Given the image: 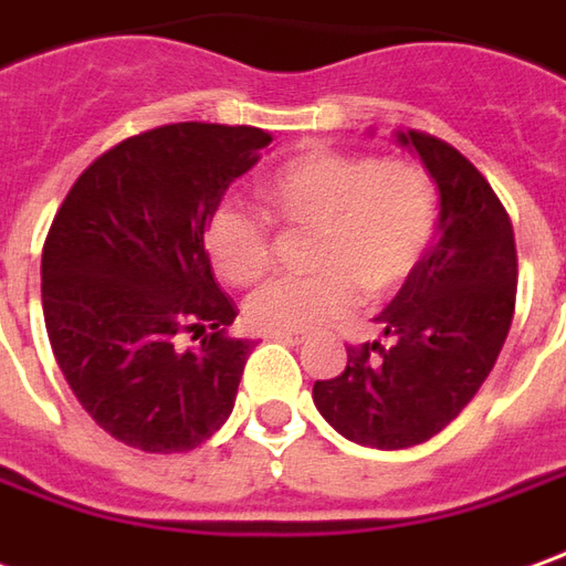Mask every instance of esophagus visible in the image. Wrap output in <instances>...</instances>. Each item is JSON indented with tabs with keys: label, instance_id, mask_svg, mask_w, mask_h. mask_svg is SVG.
I'll return each mask as SVG.
<instances>
[{
	"label": "esophagus",
	"instance_id": "1",
	"mask_svg": "<svg viewBox=\"0 0 566 566\" xmlns=\"http://www.w3.org/2000/svg\"><path fill=\"white\" fill-rule=\"evenodd\" d=\"M272 339H279V343H287V346H300L303 343V334H296V331H282V334H270Z\"/></svg>",
	"mask_w": 566,
	"mask_h": 566
}]
</instances>
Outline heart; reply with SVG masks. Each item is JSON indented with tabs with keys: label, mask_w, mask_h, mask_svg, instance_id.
I'll return each instance as SVG.
<instances>
[{
	"label": "heart",
	"mask_w": 566,
	"mask_h": 566,
	"mask_svg": "<svg viewBox=\"0 0 566 566\" xmlns=\"http://www.w3.org/2000/svg\"><path fill=\"white\" fill-rule=\"evenodd\" d=\"M272 220L312 229L306 279H275L244 300V322L263 334L306 331L355 310L361 287L389 296L417 272L438 227V196L413 161L312 149L263 184ZM205 251L220 279L254 284L272 266L266 217L217 205L205 220Z\"/></svg>",
	"instance_id": "heart-1"
}]
</instances>
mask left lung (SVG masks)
<instances>
[{"label":"left lung","mask_w":566,"mask_h":566,"mask_svg":"<svg viewBox=\"0 0 566 566\" xmlns=\"http://www.w3.org/2000/svg\"><path fill=\"white\" fill-rule=\"evenodd\" d=\"M441 192L438 242L379 312L386 346H349L346 370L312 401L355 444L405 450L429 441L481 389L503 349L517 291L512 220L484 174L444 140L398 132Z\"/></svg>","instance_id":"obj_1"}]
</instances>
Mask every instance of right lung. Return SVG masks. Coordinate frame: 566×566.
<instances>
[{
	"label": "right lung",
	"instance_id": "obj_1",
	"mask_svg": "<svg viewBox=\"0 0 566 566\" xmlns=\"http://www.w3.org/2000/svg\"><path fill=\"white\" fill-rule=\"evenodd\" d=\"M272 137L177 122L134 134L78 174L42 248V312L63 377L104 432L187 453L229 420L254 339L205 251V220ZM202 337L196 350L179 334Z\"/></svg>",
	"mask_w": 566,
	"mask_h": 566
}]
</instances>
